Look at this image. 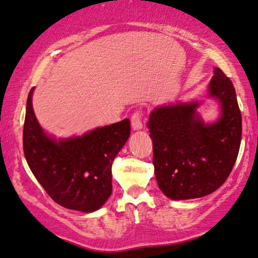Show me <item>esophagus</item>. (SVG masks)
Listing matches in <instances>:
<instances>
[{
  "label": "esophagus",
  "mask_w": 258,
  "mask_h": 258,
  "mask_svg": "<svg viewBox=\"0 0 258 258\" xmlns=\"http://www.w3.org/2000/svg\"><path fill=\"white\" fill-rule=\"evenodd\" d=\"M131 125L133 131H139L143 128V115L140 112H136L131 118Z\"/></svg>",
  "instance_id": "34e87169"
}]
</instances>
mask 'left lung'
Wrapping results in <instances>:
<instances>
[{"mask_svg": "<svg viewBox=\"0 0 258 258\" xmlns=\"http://www.w3.org/2000/svg\"><path fill=\"white\" fill-rule=\"evenodd\" d=\"M208 97L219 104L215 122H205L197 108L203 101L156 107L147 127L153 143L158 186L173 201L201 198L221 187L231 172L242 138V115L235 87L215 68Z\"/></svg>", "mask_w": 258, "mask_h": 258, "instance_id": "8db88e82", "label": "left lung"}]
</instances>
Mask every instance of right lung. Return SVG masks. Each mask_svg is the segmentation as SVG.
Instances as JSON below:
<instances>
[{
  "label": "right lung",
  "instance_id": "add662e5",
  "mask_svg": "<svg viewBox=\"0 0 258 258\" xmlns=\"http://www.w3.org/2000/svg\"><path fill=\"white\" fill-rule=\"evenodd\" d=\"M27 100L23 151L29 169L48 196L61 207L94 212L112 194V163L131 133L128 119L85 135L56 139L47 135Z\"/></svg>",
  "mask_w": 258,
  "mask_h": 258
}]
</instances>
